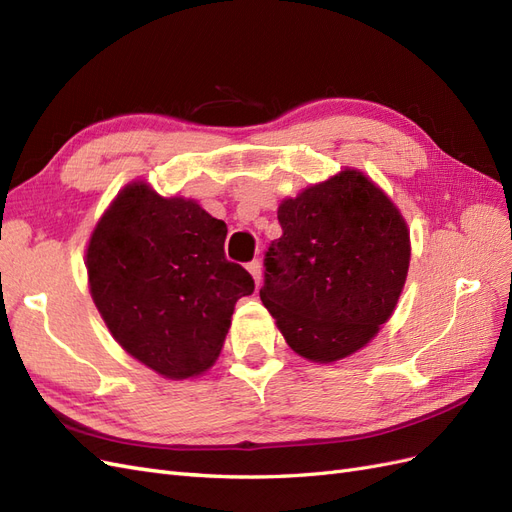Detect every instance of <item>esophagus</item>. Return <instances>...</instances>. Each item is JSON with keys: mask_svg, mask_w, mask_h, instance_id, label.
<instances>
[{"mask_svg": "<svg viewBox=\"0 0 512 512\" xmlns=\"http://www.w3.org/2000/svg\"><path fill=\"white\" fill-rule=\"evenodd\" d=\"M247 271L252 273L256 286H260V282H262V265H260V260H258V258H254L252 262H247Z\"/></svg>", "mask_w": 512, "mask_h": 512, "instance_id": "1", "label": "esophagus"}]
</instances>
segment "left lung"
<instances>
[{
    "label": "left lung",
    "instance_id": "1",
    "mask_svg": "<svg viewBox=\"0 0 512 512\" xmlns=\"http://www.w3.org/2000/svg\"><path fill=\"white\" fill-rule=\"evenodd\" d=\"M277 220L260 299L294 352L344 359L393 314L410 265L408 226L356 170L284 200Z\"/></svg>",
    "mask_w": 512,
    "mask_h": 512
}]
</instances>
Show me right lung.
Returning <instances> with one entry per match:
<instances>
[{
	"instance_id": "1",
	"label": "right lung",
	"mask_w": 512,
	"mask_h": 512,
	"mask_svg": "<svg viewBox=\"0 0 512 512\" xmlns=\"http://www.w3.org/2000/svg\"><path fill=\"white\" fill-rule=\"evenodd\" d=\"M226 224L145 183L123 190L87 247L91 297L121 348L166 378L218 359L254 280L224 254Z\"/></svg>"
}]
</instances>
